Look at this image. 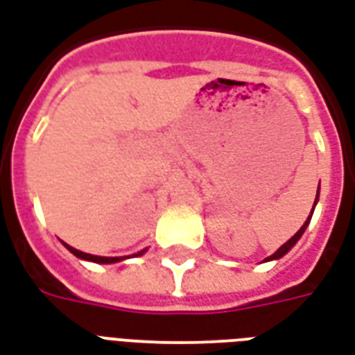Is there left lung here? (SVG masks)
Instances as JSON below:
<instances>
[{"instance_id": "left-lung-1", "label": "left lung", "mask_w": 355, "mask_h": 355, "mask_svg": "<svg viewBox=\"0 0 355 355\" xmlns=\"http://www.w3.org/2000/svg\"><path fill=\"white\" fill-rule=\"evenodd\" d=\"M318 191H320V186H318ZM316 199H318V196H316ZM314 205H316V201H314ZM312 211H314V209H312ZM311 216H312V212H311ZM309 222H311V218H309V220H306V222H304L303 227H301V230H299L297 233H295V235H293V237H291L290 241H288V243L282 244V246H280V248H278V250L275 252V254H272V256H269V258L265 259V261H269V259H278V258H282V256H284V254H288V250H291V246H293V244L297 243L299 239H301V235H303L304 230H306V225H309Z\"/></svg>"}]
</instances>
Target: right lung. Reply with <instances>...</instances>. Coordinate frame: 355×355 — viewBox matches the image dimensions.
Returning a JSON list of instances; mask_svg holds the SVG:
<instances>
[{"instance_id": "obj_1", "label": "right lung", "mask_w": 355, "mask_h": 355, "mask_svg": "<svg viewBox=\"0 0 355 355\" xmlns=\"http://www.w3.org/2000/svg\"><path fill=\"white\" fill-rule=\"evenodd\" d=\"M65 246H67V250H69L71 254H75L77 258L88 259V261H96V263H114V261H120V259H124V258H101V256H92V254H86V252H80V250H77V248H73V246H69V244H65ZM143 252H139L137 256H141Z\"/></svg>"}]
</instances>
